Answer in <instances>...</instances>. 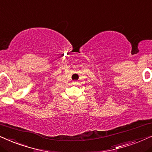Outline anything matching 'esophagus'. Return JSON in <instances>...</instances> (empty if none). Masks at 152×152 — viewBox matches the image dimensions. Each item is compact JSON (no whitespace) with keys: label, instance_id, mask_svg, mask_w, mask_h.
<instances>
[{"label":"esophagus","instance_id":"obj_1","mask_svg":"<svg viewBox=\"0 0 152 152\" xmlns=\"http://www.w3.org/2000/svg\"><path fill=\"white\" fill-rule=\"evenodd\" d=\"M73 83H77V82H76V81H74Z\"/></svg>","mask_w":152,"mask_h":152}]
</instances>
